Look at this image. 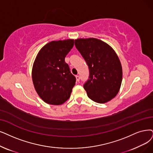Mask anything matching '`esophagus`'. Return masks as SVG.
Returning <instances> with one entry per match:
<instances>
[{"label": "esophagus", "instance_id": "34e87169", "mask_svg": "<svg viewBox=\"0 0 153 153\" xmlns=\"http://www.w3.org/2000/svg\"><path fill=\"white\" fill-rule=\"evenodd\" d=\"M75 77H76V81H77V82H79V80H80V76H79V75H76Z\"/></svg>", "mask_w": 153, "mask_h": 153}]
</instances>
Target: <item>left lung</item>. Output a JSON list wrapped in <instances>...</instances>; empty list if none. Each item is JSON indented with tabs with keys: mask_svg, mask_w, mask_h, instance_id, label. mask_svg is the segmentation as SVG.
Segmentation results:
<instances>
[{
	"mask_svg": "<svg viewBox=\"0 0 153 153\" xmlns=\"http://www.w3.org/2000/svg\"><path fill=\"white\" fill-rule=\"evenodd\" d=\"M75 45L89 67V79L83 85L88 97L99 103L111 100L119 91L123 80V68L117 53L97 38H78Z\"/></svg>",
	"mask_w": 153,
	"mask_h": 153,
	"instance_id": "8db88e82",
	"label": "left lung"
}]
</instances>
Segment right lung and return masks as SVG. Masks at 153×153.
Masks as SVG:
<instances>
[{"label": "right lung", "mask_w": 153, "mask_h": 153, "mask_svg": "<svg viewBox=\"0 0 153 153\" xmlns=\"http://www.w3.org/2000/svg\"><path fill=\"white\" fill-rule=\"evenodd\" d=\"M74 45V39L52 41L39 51L33 63L34 88L48 104L59 105L69 99L76 78L65 58Z\"/></svg>", "instance_id": "1"}]
</instances>
